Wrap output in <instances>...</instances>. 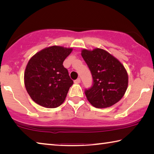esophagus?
I'll return each instance as SVG.
<instances>
[{
    "instance_id": "1",
    "label": "esophagus",
    "mask_w": 154,
    "mask_h": 154,
    "mask_svg": "<svg viewBox=\"0 0 154 154\" xmlns=\"http://www.w3.org/2000/svg\"><path fill=\"white\" fill-rule=\"evenodd\" d=\"M81 82V79L80 78H78L76 80H75V83H79Z\"/></svg>"
}]
</instances>
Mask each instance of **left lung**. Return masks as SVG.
<instances>
[{
    "label": "left lung",
    "mask_w": 154,
    "mask_h": 154,
    "mask_svg": "<svg viewBox=\"0 0 154 154\" xmlns=\"http://www.w3.org/2000/svg\"><path fill=\"white\" fill-rule=\"evenodd\" d=\"M82 56L93 77V86L85 92L88 100L96 108L113 106L126 93L128 75L119 60L103 49H82Z\"/></svg>",
    "instance_id": "obj_1"
}]
</instances>
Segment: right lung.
<instances>
[{"mask_svg": "<svg viewBox=\"0 0 154 154\" xmlns=\"http://www.w3.org/2000/svg\"><path fill=\"white\" fill-rule=\"evenodd\" d=\"M72 48L53 45L31 57L24 72L26 89L34 102L46 108H56L65 100L73 84L63 62Z\"/></svg>", "mask_w": 154, "mask_h": 154, "instance_id": "add662e5", "label": "right lung"}]
</instances>
